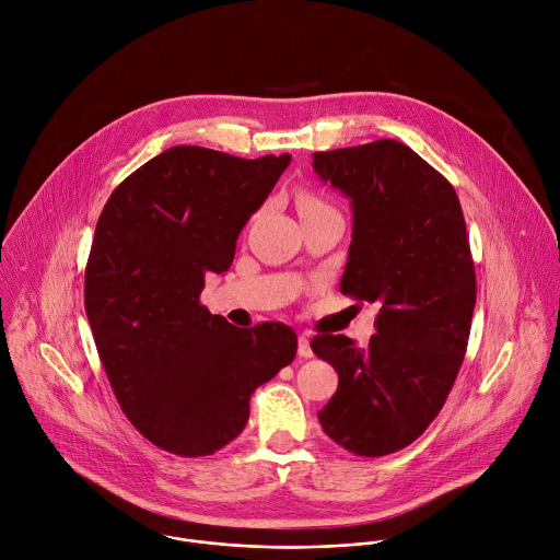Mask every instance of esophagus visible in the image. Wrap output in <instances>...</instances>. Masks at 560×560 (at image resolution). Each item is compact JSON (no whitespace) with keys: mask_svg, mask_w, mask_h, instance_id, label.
<instances>
[{"mask_svg":"<svg viewBox=\"0 0 560 560\" xmlns=\"http://www.w3.org/2000/svg\"><path fill=\"white\" fill-rule=\"evenodd\" d=\"M299 357L310 359L312 357V348H310V337L307 335H299V348H296Z\"/></svg>","mask_w":560,"mask_h":560,"instance_id":"34e87169","label":"esophagus"}]
</instances>
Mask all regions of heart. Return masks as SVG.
<instances>
[{"label": "heart", "instance_id": "1", "mask_svg": "<svg viewBox=\"0 0 560 560\" xmlns=\"http://www.w3.org/2000/svg\"><path fill=\"white\" fill-rule=\"evenodd\" d=\"M296 208H299V214H301V212H310V210H324V208H330V206L318 195H314L310 190H301L296 195Z\"/></svg>", "mask_w": 560, "mask_h": 560}]
</instances>
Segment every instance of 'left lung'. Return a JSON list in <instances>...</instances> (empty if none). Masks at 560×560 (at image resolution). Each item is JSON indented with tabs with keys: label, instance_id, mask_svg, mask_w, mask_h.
Masks as SVG:
<instances>
[{
	"label": "left lung",
	"instance_id": "1",
	"mask_svg": "<svg viewBox=\"0 0 560 560\" xmlns=\"http://www.w3.org/2000/svg\"><path fill=\"white\" fill-rule=\"evenodd\" d=\"M312 159L354 212L341 292L381 305L365 348L343 335L312 339L339 374L318 423L357 456H385L428 430L463 363L476 303L465 219L452 184L401 141Z\"/></svg>",
	"mask_w": 560,
	"mask_h": 560
}]
</instances>
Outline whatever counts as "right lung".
<instances>
[{"label":"right lung","instance_id":"1","mask_svg":"<svg viewBox=\"0 0 560 560\" xmlns=\"http://www.w3.org/2000/svg\"><path fill=\"white\" fill-rule=\"evenodd\" d=\"M290 154L242 159L199 145L152 156L108 197L84 301L95 346L128 421L156 447L208 456L242 434L253 392L296 354L283 324L230 326L199 303Z\"/></svg>","mask_w":560,"mask_h":560}]
</instances>
